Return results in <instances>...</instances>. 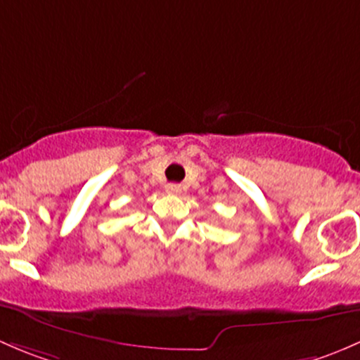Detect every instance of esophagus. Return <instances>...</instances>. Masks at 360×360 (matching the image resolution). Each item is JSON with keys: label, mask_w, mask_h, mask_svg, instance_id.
<instances>
[{"label": "esophagus", "mask_w": 360, "mask_h": 360, "mask_svg": "<svg viewBox=\"0 0 360 360\" xmlns=\"http://www.w3.org/2000/svg\"><path fill=\"white\" fill-rule=\"evenodd\" d=\"M166 192H168V194H180V192H181V185H179V184H168V185H166Z\"/></svg>", "instance_id": "esophagus-1"}]
</instances>
